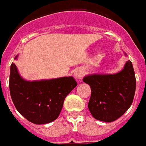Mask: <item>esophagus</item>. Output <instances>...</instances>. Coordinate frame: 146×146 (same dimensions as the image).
<instances>
[{
  "label": "esophagus",
  "mask_w": 146,
  "mask_h": 146,
  "mask_svg": "<svg viewBox=\"0 0 146 146\" xmlns=\"http://www.w3.org/2000/svg\"><path fill=\"white\" fill-rule=\"evenodd\" d=\"M74 77L77 78V79H81L82 77V76H83V73H82V72L81 70H76L75 72H74Z\"/></svg>",
  "instance_id": "1"
}]
</instances>
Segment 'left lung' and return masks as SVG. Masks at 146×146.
I'll return each instance as SVG.
<instances>
[{"label": "left lung", "instance_id": "1", "mask_svg": "<svg viewBox=\"0 0 146 146\" xmlns=\"http://www.w3.org/2000/svg\"><path fill=\"white\" fill-rule=\"evenodd\" d=\"M91 89L88 109L94 118L112 122L122 116L132 104L136 79L132 63L115 74H93L83 78Z\"/></svg>", "mask_w": 146, "mask_h": 146}]
</instances>
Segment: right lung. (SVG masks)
<instances>
[{"label":"right lung","instance_id":"obj_1","mask_svg":"<svg viewBox=\"0 0 146 146\" xmlns=\"http://www.w3.org/2000/svg\"><path fill=\"white\" fill-rule=\"evenodd\" d=\"M17 58V57L15 58ZM72 77L49 80L25 81L12 63L9 90L17 111L35 124H45L58 117L65 98L77 86Z\"/></svg>","mask_w":146,"mask_h":146}]
</instances>
